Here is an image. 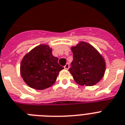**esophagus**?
I'll return each instance as SVG.
<instances>
[{"label": "esophagus", "instance_id": "1", "mask_svg": "<svg viewBox=\"0 0 125 125\" xmlns=\"http://www.w3.org/2000/svg\"><path fill=\"white\" fill-rule=\"evenodd\" d=\"M69 67H70V65H69V63H66L65 64V65L64 66V68L65 69H69Z\"/></svg>", "mask_w": 125, "mask_h": 125}]
</instances>
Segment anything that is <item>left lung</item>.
<instances>
[{
    "mask_svg": "<svg viewBox=\"0 0 125 125\" xmlns=\"http://www.w3.org/2000/svg\"><path fill=\"white\" fill-rule=\"evenodd\" d=\"M73 60L69 69L73 78L81 85L92 86L101 80L105 62L101 54L89 43L81 42L71 48Z\"/></svg>",
    "mask_w": 125,
    "mask_h": 125,
    "instance_id": "obj_1",
    "label": "left lung"
}]
</instances>
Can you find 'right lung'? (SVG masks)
<instances>
[{"label":"right lung","instance_id":"obj_1","mask_svg":"<svg viewBox=\"0 0 125 125\" xmlns=\"http://www.w3.org/2000/svg\"><path fill=\"white\" fill-rule=\"evenodd\" d=\"M58 58L52 54L47 45H40L27 53L22 59L20 73L26 83L33 89L43 90L55 83L59 72L63 69Z\"/></svg>","mask_w":125,"mask_h":125}]
</instances>
